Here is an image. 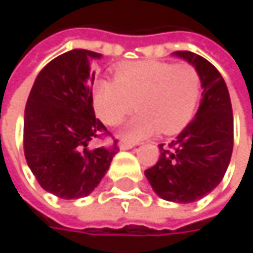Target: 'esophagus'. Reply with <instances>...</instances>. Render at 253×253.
Instances as JSON below:
<instances>
[{
    "mask_svg": "<svg viewBox=\"0 0 253 253\" xmlns=\"http://www.w3.org/2000/svg\"><path fill=\"white\" fill-rule=\"evenodd\" d=\"M132 147H134V144H131V143H125V141L119 144V149H121V150H129V149H132Z\"/></svg>",
    "mask_w": 253,
    "mask_h": 253,
    "instance_id": "obj_1",
    "label": "esophagus"
}]
</instances>
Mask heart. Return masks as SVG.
<instances>
[{"instance_id":"heart-1","label":"heart","mask_w":253,"mask_h":253,"mask_svg":"<svg viewBox=\"0 0 253 253\" xmlns=\"http://www.w3.org/2000/svg\"><path fill=\"white\" fill-rule=\"evenodd\" d=\"M200 97V75L194 66L143 60L119 64L113 82L98 81L92 103L106 125H118L134 107L138 110L121 129L124 140L137 141L155 131L181 129L194 113Z\"/></svg>"}]
</instances>
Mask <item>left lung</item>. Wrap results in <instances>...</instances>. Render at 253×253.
Wrapping results in <instances>:
<instances>
[{"label": "left lung", "instance_id": "1", "mask_svg": "<svg viewBox=\"0 0 253 253\" xmlns=\"http://www.w3.org/2000/svg\"><path fill=\"white\" fill-rule=\"evenodd\" d=\"M200 75L203 88L194 119L167 147L159 144L156 165L144 171L155 193L169 202L191 203L215 189L233 153V110L221 73L191 51H175Z\"/></svg>", "mask_w": 253, "mask_h": 253}]
</instances>
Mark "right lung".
<instances>
[{
    "label": "right lung",
    "mask_w": 253,
    "mask_h": 253,
    "mask_svg": "<svg viewBox=\"0 0 253 253\" xmlns=\"http://www.w3.org/2000/svg\"><path fill=\"white\" fill-rule=\"evenodd\" d=\"M101 54L72 50L56 57L37 76L25 109L23 147L28 167L41 187L62 199L88 196L106 175L118 153L91 149L89 141L110 134L92 107L94 72Z\"/></svg>",
    "instance_id": "add662e5"
}]
</instances>
